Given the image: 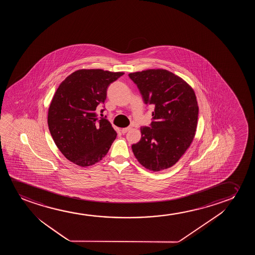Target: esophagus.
Returning a JSON list of instances; mask_svg holds the SVG:
<instances>
[{
    "label": "esophagus",
    "mask_w": 255,
    "mask_h": 255,
    "mask_svg": "<svg viewBox=\"0 0 255 255\" xmlns=\"http://www.w3.org/2000/svg\"><path fill=\"white\" fill-rule=\"evenodd\" d=\"M129 129H130V127H127V128H123L122 129H121V131H122L123 134H126Z\"/></svg>",
    "instance_id": "1"
}]
</instances>
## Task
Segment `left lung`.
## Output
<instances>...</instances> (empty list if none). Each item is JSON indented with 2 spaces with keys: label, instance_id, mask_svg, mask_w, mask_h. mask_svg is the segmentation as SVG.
Masks as SVG:
<instances>
[{
  "label": "left lung",
  "instance_id": "8db88e82",
  "mask_svg": "<svg viewBox=\"0 0 255 255\" xmlns=\"http://www.w3.org/2000/svg\"><path fill=\"white\" fill-rule=\"evenodd\" d=\"M145 105L154 107L150 127H141V139L132 144L143 167L159 171L173 166L195 136L199 106L192 86L163 69L129 73Z\"/></svg>",
  "mask_w": 255,
  "mask_h": 255
}]
</instances>
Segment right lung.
<instances>
[{"instance_id":"obj_1","label":"right lung","mask_w":255,"mask_h":255,"mask_svg":"<svg viewBox=\"0 0 255 255\" xmlns=\"http://www.w3.org/2000/svg\"><path fill=\"white\" fill-rule=\"evenodd\" d=\"M124 74L83 69L60 84L49 105L48 126L68 160L85 167L102 160L108 152L117 132L107 119L98 118L96 110L105 104L110 84Z\"/></svg>"}]
</instances>
